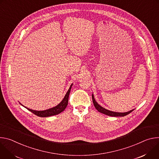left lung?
<instances>
[{"instance_id":"8db88e82","label":"left lung","mask_w":159,"mask_h":159,"mask_svg":"<svg viewBox=\"0 0 159 159\" xmlns=\"http://www.w3.org/2000/svg\"><path fill=\"white\" fill-rule=\"evenodd\" d=\"M92 100H93V105H94L95 107L96 108V109L99 112H101V113H102L103 114L107 115V116H112V117H123V116H125L129 114V113H131L132 111H134V109H133V110L129 111L126 112H113V111L107 110L106 109L102 107L101 105H100L96 102V100H95V99L94 98L93 94H92Z\"/></svg>"}]
</instances>
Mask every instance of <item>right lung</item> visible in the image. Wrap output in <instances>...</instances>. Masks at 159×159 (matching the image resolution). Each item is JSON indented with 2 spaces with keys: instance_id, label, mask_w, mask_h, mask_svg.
<instances>
[{
  "instance_id": "1",
  "label": "right lung",
  "mask_w": 159,
  "mask_h": 159,
  "mask_svg": "<svg viewBox=\"0 0 159 159\" xmlns=\"http://www.w3.org/2000/svg\"><path fill=\"white\" fill-rule=\"evenodd\" d=\"M73 84V83L70 84L68 91L66 93L62 100L54 107H52V108H50L49 109H47L45 111H34V110H32V109H30L29 108H27V107L23 106V105L21 103H20V104L22 105L24 107L27 109L28 111H30L34 114H35L37 116H39V117H50V116H54V115H57V114H60L61 112H63L64 111V109L66 108L67 103H68L69 93L70 92V89H71V87H72Z\"/></svg>"
}]
</instances>
